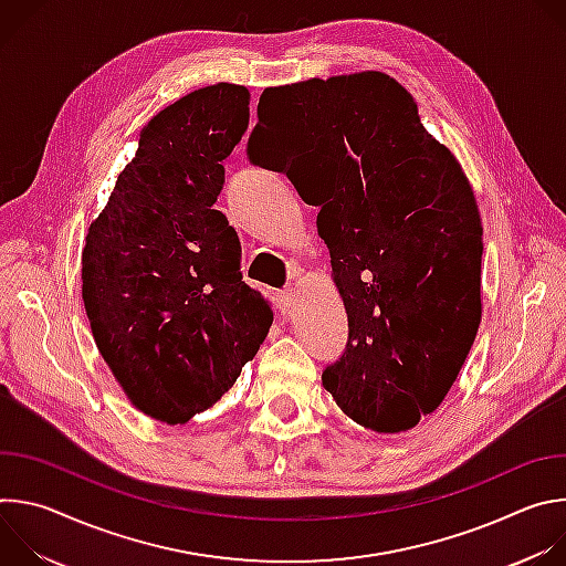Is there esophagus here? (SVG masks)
<instances>
[{
	"label": "esophagus",
	"instance_id": "esophagus-1",
	"mask_svg": "<svg viewBox=\"0 0 566 566\" xmlns=\"http://www.w3.org/2000/svg\"><path fill=\"white\" fill-rule=\"evenodd\" d=\"M295 302H297V291L293 286H286V289L277 291V304L284 313H289L295 306Z\"/></svg>",
	"mask_w": 566,
	"mask_h": 566
}]
</instances>
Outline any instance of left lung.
I'll use <instances>...</instances> for the list:
<instances>
[{
    "mask_svg": "<svg viewBox=\"0 0 566 566\" xmlns=\"http://www.w3.org/2000/svg\"><path fill=\"white\" fill-rule=\"evenodd\" d=\"M247 151L319 208L349 319L322 385L374 432L415 428L441 406L481 319V219L459 160L380 71L264 90Z\"/></svg>",
    "mask_w": 566,
    "mask_h": 566,
    "instance_id": "left-lung-1",
    "label": "left lung"
}]
</instances>
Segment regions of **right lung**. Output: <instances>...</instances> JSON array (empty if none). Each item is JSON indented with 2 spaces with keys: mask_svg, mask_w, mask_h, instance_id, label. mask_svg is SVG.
<instances>
[{
  "mask_svg": "<svg viewBox=\"0 0 566 566\" xmlns=\"http://www.w3.org/2000/svg\"><path fill=\"white\" fill-rule=\"evenodd\" d=\"M249 101L219 83L160 109L87 232L83 300L98 352L134 406L170 426L214 406L273 322L214 210Z\"/></svg>",
  "mask_w": 566,
  "mask_h": 566,
  "instance_id": "obj_1",
  "label": "right lung"
}]
</instances>
